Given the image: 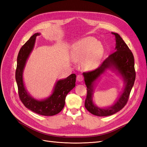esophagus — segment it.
Wrapping results in <instances>:
<instances>
[{
	"instance_id": "1",
	"label": "esophagus",
	"mask_w": 147,
	"mask_h": 147,
	"mask_svg": "<svg viewBox=\"0 0 147 147\" xmlns=\"http://www.w3.org/2000/svg\"><path fill=\"white\" fill-rule=\"evenodd\" d=\"M77 79L78 82H83V77L82 75H77Z\"/></svg>"
}]
</instances>
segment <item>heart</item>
I'll list each match as a JSON object with an SVG mask.
<instances>
[{
	"instance_id": "b5f03b06",
	"label": "heart",
	"mask_w": 147,
	"mask_h": 147,
	"mask_svg": "<svg viewBox=\"0 0 147 147\" xmlns=\"http://www.w3.org/2000/svg\"><path fill=\"white\" fill-rule=\"evenodd\" d=\"M103 54L104 47L101 43L94 37H87L75 44L71 56L75 63L83 62L84 69L91 70L98 65Z\"/></svg>"
}]
</instances>
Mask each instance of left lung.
<instances>
[{
  "instance_id": "8db88e82",
  "label": "left lung",
  "mask_w": 147,
  "mask_h": 147,
  "mask_svg": "<svg viewBox=\"0 0 147 147\" xmlns=\"http://www.w3.org/2000/svg\"><path fill=\"white\" fill-rule=\"evenodd\" d=\"M112 34L115 35L116 40L115 51L111 54L97 69L83 73L87 87V96L84 106L88 112L98 117H107L113 115L125 106L136 79L134 59L132 53L119 34L114 32ZM107 69H112L120 74L123 80L125 86L121 95L113 106L100 108L93 102V92L95 82Z\"/></svg>"
}]
</instances>
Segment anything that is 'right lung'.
<instances>
[{"label":"right lung","instance_id":"right-lung-1","mask_svg":"<svg viewBox=\"0 0 147 147\" xmlns=\"http://www.w3.org/2000/svg\"><path fill=\"white\" fill-rule=\"evenodd\" d=\"M40 33H35L21 47L17 57L15 74L20 98L26 108L43 116H53L59 113L65 105L67 94L75 86L76 75L71 74L68 77L57 80L52 94L47 98L38 100L31 96L26 90L23 82V72L26 62L32 51L36 37Z\"/></svg>","mask_w":147,"mask_h":147}]
</instances>
